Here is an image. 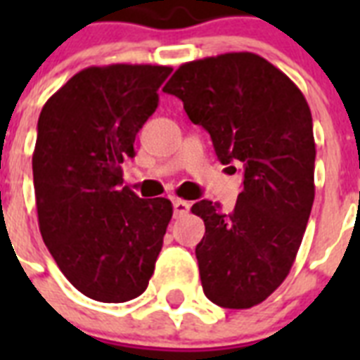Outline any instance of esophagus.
Instances as JSON below:
<instances>
[{
  "instance_id": "1",
  "label": "esophagus",
  "mask_w": 360,
  "mask_h": 360,
  "mask_svg": "<svg viewBox=\"0 0 360 360\" xmlns=\"http://www.w3.org/2000/svg\"><path fill=\"white\" fill-rule=\"evenodd\" d=\"M188 209H191V203L185 202V200H174V213L175 217H183V214L188 213Z\"/></svg>"
}]
</instances>
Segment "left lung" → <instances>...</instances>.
Masks as SVG:
<instances>
[{
  "instance_id": "obj_1",
  "label": "left lung",
  "mask_w": 360,
  "mask_h": 360,
  "mask_svg": "<svg viewBox=\"0 0 360 360\" xmlns=\"http://www.w3.org/2000/svg\"><path fill=\"white\" fill-rule=\"evenodd\" d=\"M162 91L211 134L220 162L243 166L230 214L209 200L191 211L205 224L196 246L203 293L219 307H256L290 274L312 211L316 143L307 98L252 52L181 65Z\"/></svg>"
}]
</instances>
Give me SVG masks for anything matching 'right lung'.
<instances>
[{"label": "right lung", "mask_w": 360, "mask_h": 360, "mask_svg": "<svg viewBox=\"0 0 360 360\" xmlns=\"http://www.w3.org/2000/svg\"><path fill=\"white\" fill-rule=\"evenodd\" d=\"M162 65L87 67L42 106L33 151L39 230L76 290L101 302L146 291L174 207L123 186L121 164L158 106Z\"/></svg>", "instance_id": "add662e5"}]
</instances>
